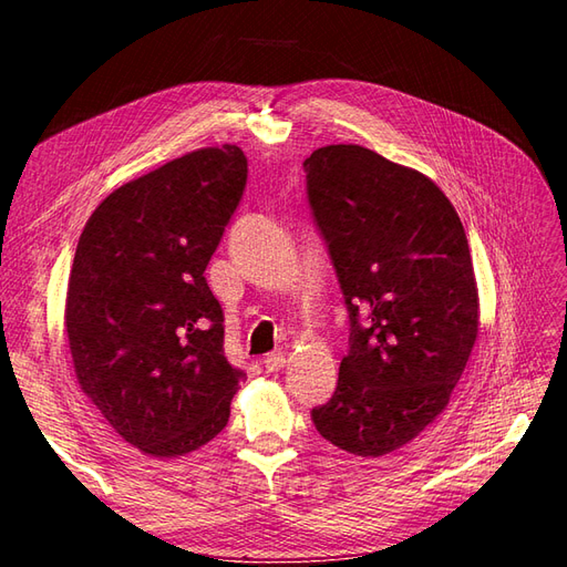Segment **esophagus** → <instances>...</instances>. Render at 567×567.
<instances>
[{
  "mask_svg": "<svg viewBox=\"0 0 567 567\" xmlns=\"http://www.w3.org/2000/svg\"><path fill=\"white\" fill-rule=\"evenodd\" d=\"M262 367H265V371H269V373H277V371H281V369L286 367V357H284L281 352L267 354V357L262 359Z\"/></svg>",
  "mask_w": 567,
  "mask_h": 567,
  "instance_id": "1",
  "label": "esophagus"
}]
</instances>
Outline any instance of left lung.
<instances>
[{
    "instance_id": "1",
    "label": "left lung",
    "mask_w": 567,
    "mask_h": 567,
    "mask_svg": "<svg viewBox=\"0 0 567 567\" xmlns=\"http://www.w3.org/2000/svg\"><path fill=\"white\" fill-rule=\"evenodd\" d=\"M302 167L350 315V352L312 421L338 450L381 458L447 409L466 369L480 323L468 238L431 177L371 148L321 146Z\"/></svg>"
}]
</instances>
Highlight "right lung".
<instances>
[{
    "instance_id": "add662e5",
    "label": "right lung",
    "mask_w": 567,
    "mask_h": 567,
    "mask_svg": "<svg viewBox=\"0 0 567 567\" xmlns=\"http://www.w3.org/2000/svg\"><path fill=\"white\" fill-rule=\"evenodd\" d=\"M244 151L208 146L117 186L84 225L65 293L80 390L113 431L156 458L184 456L229 421L244 371L205 281L244 196Z\"/></svg>"
}]
</instances>
